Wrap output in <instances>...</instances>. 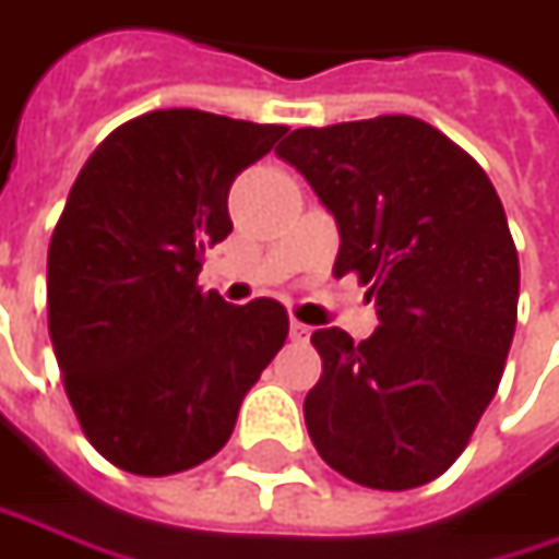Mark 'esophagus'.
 <instances>
[{
	"label": "esophagus",
	"mask_w": 559,
	"mask_h": 559,
	"mask_svg": "<svg viewBox=\"0 0 559 559\" xmlns=\"http://www.w3.org/2000/svg\"><path fill=\"white\" fill-rule=\"evenodd\" d=\"M310 326L307 323H300V320H290V338L294 342H304V338H310Z\"/></svg>",
	"instance_id": "obj_1"
}]
</instances>
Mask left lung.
I'll return each instance as SVG.
<instances>
[{
	"instance_id": "8db88e82",
	"label": "left lung",
	"mask_w": 559,
	"mask_h": 559,
	"mask_svg": "<svg viewBox=\"0 0 559 559\" xmlns=\"http://www.w3.org/2000/svg\"><path fill=\"white\" fill-rule=\"evenodd\" d=\"M338 224L332 275H358L381 326L313 332L307 431L342 477H441L496 396L519 320V252L480 163L409 115L294 130L278 150Z\"/></svg>"
}]
</instances>
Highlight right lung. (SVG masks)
I'll list each match as a JSON object with an SVG mask.
<instances>
[{"label": "right lung", "instance_id": "add662e5", "mask_svg": "<svg viewBox=\"0 0 559 559\" xmlns=\"http://www.w3.org/2000/svg\"><path fill=\"white\" fill-rule=\"evenodd\" d=\"M287 128L194 108L140 115L82 166L47 252V326L92 448L140 477L214 457L242 396L287 338L272 297L204 290V246L227 239L233 178Z\"/></svg>", "mask_w": 559, "mask_h": 559}]
</instances>
